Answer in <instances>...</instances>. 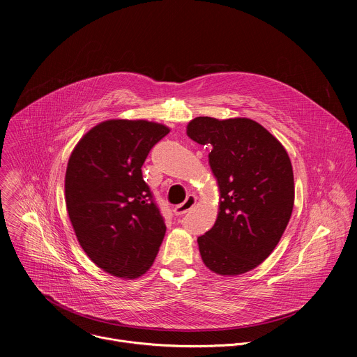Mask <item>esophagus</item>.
Returning <instances> with one entry per match:
<instances>
[{
  "label": "esophagus",
  "mask_w": 357,
  "mask_h": 357,
  "mask_svg": "<svg viewBox=\"0 0 357 357\" xmlns=\"http://www.w3.org/2000/svg\"><path fill=\"white\" fill-rule=\"evenodd\" d=\"M195 205H196V197H195L193 195H189L183 203H181V205H178V206L174 208V213H175L176 216H182V215H185L186 212H189Z\"/></svg>",
  "instance_id": "obj_1"
}]
</instances>
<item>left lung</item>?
Returning <instances> with one entry per match:
<instances>
[{"label": "left lung", "instance_id": "obj_1", "mask_svg": "<svg viewBox=\"0 0 357 357\" xmlns=\"http://www.w3.org/2000/svg\"><path fill=\"white\" fill-rule=\"evenodd\" d=\"M186 134L212 146L208 158L219 188L218 219L197 238L202 261L223 277L248 273L268 259L291 219V160L268 130L245 117H196Z\"/></svg>", "mask_w": 357, "mask_h": 357}]
</instances>
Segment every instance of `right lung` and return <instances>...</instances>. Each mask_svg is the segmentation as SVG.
I'll list each match as a JSON object with an SVG mask.
<instances>
[{
  "instance_id": "right-lung-1",
  "label": "right lung",
  "mask_w": 357,
  "mask_h": 357,
  "mask_svg": "<svg viewBox=\"0 0 357 357\" xmlns=\"http://www.w3.org/2000/svg\"><path fill=\"white\" fill-rule=\"evenodd\" d=\"M169 127L113 119L76 144L65 175L66 209L86 256L107 274L135 280L154 263L165 225L142 179L149 149Z\"/></svg>"
}]
</instances>
